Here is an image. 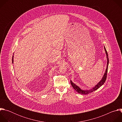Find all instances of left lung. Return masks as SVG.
I'll return each mask as SVG.
<instances>
[{"label": "left lung", "instance_id": "obj_1", "mask_svg": "<svg viewBox=\"0 0 122 122\" xmlns=\"http://www.w3.org/2000/svg\"><path fill=\"white\" fill-rule=\"evenodd\" d=\"M104 49H105V53L106 54V57H107V68L106 69V71L105 72V73H104L102 79L100 80V81L94 87H93L92 89H90L89 90H83L81 89L77 85H76L75 83H74L71 80V84L72 86V87L79 94H82V95H87L88 94L90 93H92L94 91H95V90H97V89H98L100 87H101L104 83H105L106 78H107V72H108V65H109V57H108V55L107 53V51H106V49L105 47V46H104Z\"/></svg>", "mask_w": 122, "mask_h": 122}]
</instances>
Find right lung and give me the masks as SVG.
Here are the masks:
<instances>
[{"label":"right lung","mask_w":122,"mask_h":122,"mask_svg":"<svg viewBox=\"0 0 122 122\" xmlns=\"http://www.w3.org/2000/svg\"><path fill=\"white\" fill-rule=\"evenodd\" d=\"M12 64H13V56H12Z\"/></svg>","instance_id":"1"}]
</instances>
